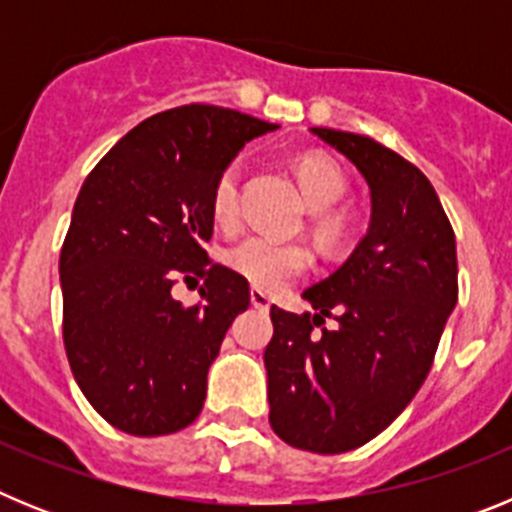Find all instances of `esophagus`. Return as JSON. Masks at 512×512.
Segmentation results:
<instances>
[{"label":"esophagus","mask_w":512,"mask_h":512,"mask_svg":"<svg viewBox=\"0 0 512 512\" xmlns=\"http://www.w3.org/2000/svg\"><path fill=\"white\" fill-rule=\"evenodd\" d=\"M251 305L259 307V310H269L271 300L266 292H261V289H251Z\"/></svg>","instance_id":"34e87169"}]
</instances>
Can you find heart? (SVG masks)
Returning <instances> with one entry per match:
<instances>
[{
	"label": "heart",
	"mask_w": 512,
	"mask_h": 512,
	"mask_svg": "<svg viewBox=\"0 0 512 512\" xmlns=\"http://www.w3.org/2000/svg\"><path fill=\"white\" fill-rule=\"evenodd\" d=\"M297 176L307 205L328 212L346 197L348 179L338 164L323 156H305L297 164ZM238 189H241V161L225 166L212 187L210 210L217 225L230 228L238 220ZM312 253L302 243H289L264 233L241 238L225 251V264L241 274L256 289H282L310 269Z\"/></svg>",
	"instance_id": "1"
}]
</instances>
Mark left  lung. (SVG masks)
I'll list each match as a JSON object with an SVG mask.
<instances>
[{
    "label": "left lung",
    "instance_id": "left-lung-1",
    "mask_svg": "<svg viewBox=\"0 0 512 512\" xmlns=\"http://www.w3.org/2000/svg\"><path fill=\"white\" fill-rule=\"evenodd\" d=\"M312 133L361 171L372 220L346 264L302 292L315 315L271 305L269 423L295 449L343 454L379 436L431 372L459 300L456 238L418 166L366 135Z\"/></svg>",
    "mask_w": 512,
    "mask_h": 512
}]
</instances>
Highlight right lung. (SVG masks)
Masks as SVG:
<instances>
[{"label": "right lung", "mask_w": 512, "mask_h": 512, "mask_svg": "<svg viewBox=\"0 0 512 512\" xmlns=\"http://www.w3.org/2000/svg\"><path fill=\"white\" fill-rule=\"evenodd\" d=\"M271 122L215 104L158 112L81 184L61 248L63 346L84 397L130 436H166L202 413L207 372L248 282L207 259L217 176ZM205 278L200 306L170 287Z\"/></svg>", "instance_id": "1"}]
</instances>
